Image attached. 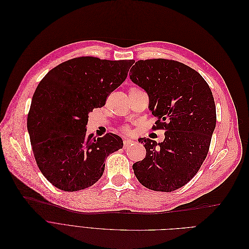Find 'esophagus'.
I'll use <instances>...</instances> for the list:
<instances>
[{"label":"esophagus","instance_id":"obj_1","mask_svg":"<svg viewBox=\"0 0 249 249\" xmlns=\"http://www.w3.org/2000/svg\"><path fill=\"white\" fill-rule=\"evenodd\" d=\"M134 143H135V141L129 140V139H125V140L124 141V148H127L129 145H133Z\"/></svg>","mask_w":249,"mask_h":249}]
</instances>
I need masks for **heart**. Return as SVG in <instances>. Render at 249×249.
Here are the masks:
<instances>
[{"instance_id":"b5f03b06","label":"heart","mask_w":249,"mask_h":249,"mask_svg":"<svg viewBox=\"0 0 249 249\" xmlns=\"http://www.w3.org/2000/svg\"><path fill=\"white\" fill-rule=\"evenodd\" d=\"M137 90H140V89H138V88H135V87H134V88H132L131 90H129V92H132V91H137Z\"/></svg>"}]
</instances>
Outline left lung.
Returning a JSON list of instances; mask_svg holds the SVG:
<instances>
[{"label":"left lung","instance_id":"obj_1","mask_svg":"<svg viewBox=\"0 0 249 249\" xmlns=\"http://www.w3.org/2000/svg\"><path fill=\"white\" fill-rule=\"evenodd\" d=\"M129 78L149 96V108L158 118L153 128L165 129V139L140 138L146 157L133 165L138 180L156 192L185 185L205 161L216 126L212 91L196 71L165 58L138 61Z\"/></svg>","mask_w":249,"mask_h":249}]
</instances>
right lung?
<instances>
[{"label": "right lung", "instance_id": "right-lung-1", "mask_svg": "<svg viewBox=\"0 0 249 249\" xmlns=\"http://www.w3.org/2000/svg\"><path fill=\"white\" fill-rule=\"evenodd\" d=\"M134 60L80 56L51 70L35 90L27 117L34 158L45 178L65 192L93 185L122 138L86 135L88 114L125 80Z\"/></svg>", "mask_w": 249, "mask_h": 249}]
</instances>
